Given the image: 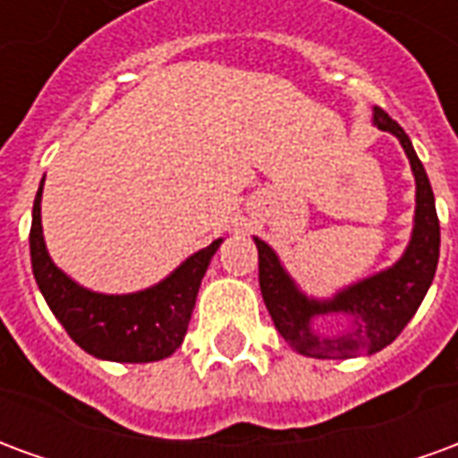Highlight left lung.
Segmentation results:
<instances>
[{
	"label": "left lung",
	"instance_id": "left-lung-1",
	"mask_svg": "<svg viewBox=\"0 0 458 458\" xmlns=\"http://www.w3.org/2000/svg\"><path fill=\"white\" fill-rule=\"evenodd\" d=\"M373 120L380 130L393 131L400 140L417 181L412 240L400 262L375 277L344 289L331 301H314L294 287L267 242L255 238L265 307L282 338L297 353L309 358H355L393 344L422 304L439 262V218L422 161L417 159L410 137L390 114L375 107ZM321 313H344L349 317V328L338 337H321L310 328V318Z\"/></svg>",
	"mask_w": 458,
	"mask_h": 458
}]
</instances>
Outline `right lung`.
Returning <instances> with one entry per match:
<instances>
[{
    "label": "right lung",
    "mask_w": 458,
    "mask_h": 458,
    "mask_svg": "<svg viewBox=\"0 0 458 458\" xmlns=\"http://www.w3.org/2000/svg\"><path fill=\"white\" fill-rule=\"evenodd\" d=\"M41 191L44 183L36 193L29 233L31 267L46 304L64 324L68 336L95 358L117 363H151L169 358L183 344L200 279L220 240L191 255L157 287L122 297L95 294L65 277L48 258L41 230Z\"/></svg>",
    "instance_id": "right-lung-1"
}]
</instances>
